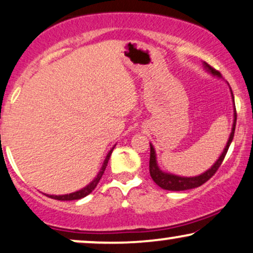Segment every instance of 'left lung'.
I'll return each mask as SVG.
<instances>
[{"label":"left lung","instance_id":"8db88e82","mask_svg":"<svg viewBox=\"0 0 253 253\" xmlns=\"http://www.w3.org/2000/svg\"><path fill=\"white\" fill-rule=\"evenodd\" d=\"M203 66H204V69H206L209 73H211L213 77H218V78H222L220 73L218 71H216L215 69H212L211 66L209 65V64H207L206 62H204ZM230 92H231L232 103H233V124H232L231 133H230L229 140H228V142H226V146L224 147V149H223L222 154L219 155V158L217 159V161L211 166V167L208 169V170L202 172L201 175H197V176H191V177L180 176V175H175V174H171V172H166L164 170H161V169H160V167H159V165H158V161H156L155 149H154V147H153L152 143H150L149 172H150V176H152V178H153V181H154L155 183L159 185V187H161L162 189H165V190H171V191L188 190V189H193V188L200 187V185L206 183V182L209 180L210 177H212V175L215 174V172L217 171V169L219 168V166L222 165L223 160H224L226 153H228L229 147L232 142L233 134H235L237 114H236L235 99H233L231 87H230Z\"/></svg>","mask_w":253,"mask_h":253}]
</instances>
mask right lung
<instances>
[{"mask_svg": "<svg viewBox=\"0 0 253 253\" xmlns=\"http://www.w3.org/2000/svg\"><path fill=\"white\" fill-rule=\"evenodd\" d=\"M114 147H116V146L112 147V149L107 153V155H106V158H105V160H104V164H103V166H101L100 170H99V172L97 174V176L94 177V180L92 181L91 183H88L87 185H86V187H84L81 190L75 191V193L66 194V195H46V196L53 198V200H58V201H73V200H81V198L87 196L88 194H91L92 191L94 190V188L97 187V184L99 183V181H100L101 176H103L105 169H106V167H107L108 160H110V156L112 154V152H113Z\"/></svg>", "mask_w": 253, "mask_h": 253, "instance_id": "1", "label": "right lung"}]
</instances>
